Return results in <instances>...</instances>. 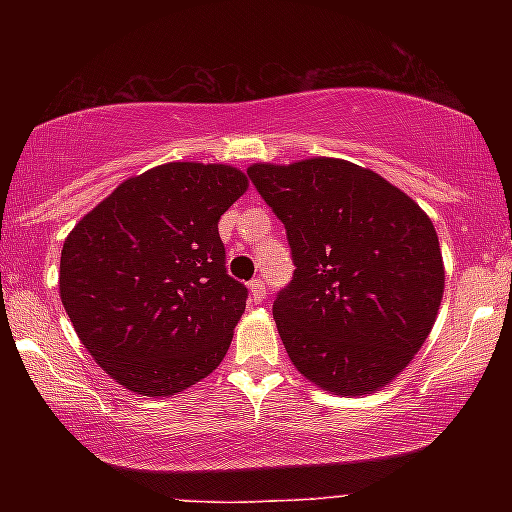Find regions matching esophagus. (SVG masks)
I'll return each instance as SVG.
<instances>
[{
    "mask_svg": "<svg viewBox=\"0 0 512 512\" xmlns=\"http://www.w3.org/2000/svg\"><path fill=\"white\" fill-rule=\"evenodd\" d=\"M249 291H251V300H254V303H261V300L265 298V282H263V279L261 277L251 279Z\"/></svg>",
    "mask_w": 512,
    "mask_h": 512,
    "instance_id": "esophagus-1",
    "label": "esophagus"
}]
</instances>
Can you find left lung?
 I'll return each mask as SVG.
<instances>
[{"instance_id":"8db88e82","label":"left lung","mask_w":512,"mask_h":512,"mask_svg":"<svg viewBox=\"0 0 512 512\" xmlns=\"http://www.w3.org/2000/svg\"><path fill=\"white\" fill-rule=\"evenodd\" d=\"M247 174L284 223L296 265L272 303L293 366L340 396L384 387L424 345L443 298L431 219L347 160L256 163Z\"/></svg>"}]
</instances>
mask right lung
Wrapping results in <instances>:
<instances>
[{
	"label": "right lung",
	"mask_w": 512,
	"mask_h": 512,
	"mask_svg": "<svg viewBox=\"0 0 512 512\" xmlns=\"http://www.w3.org/2000/svg\"><path fill=\"white\" fill-rule=\"evenodd\" d=\"M247 186L230 165H158L123 181L69 233L62 305L125 389L172 396L223 361L249 291L228 275L219 219Z\"/></svg>",
	"instance_id": "obj_1"
}]
</instances>
